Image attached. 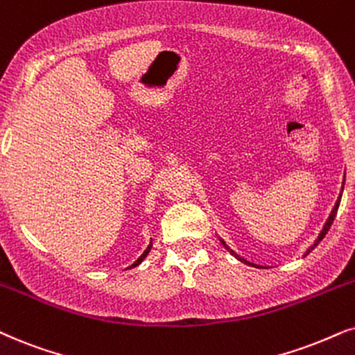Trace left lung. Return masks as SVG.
<instances>
[{"instance_id":"8db88e82","label":"left lung","mask_w":355,"mask_h":355,"mask_svg":"<svg viewBox=\"0 0 355 355\" xmlns=\"http://www.w3.org/2000/svg\"><path fill=\"white\" fill-rule=\"evenodd\" d=\"M343 189H344V182H343ZM340 196H343V191H340V194H339V197H338V200H336V204H334V207H333V210H331V214H329L328 220H326V223L323 225V230H321V232H320L318 238H316L315 241H313V245H311V246H308V250H306V252H305V256H306V254H310V252H311L313 250H315L316 246H318V243L321 241V239H323V238L326 236V233H328L329 227H331V225H333V222H334V217H336V214H338V209H339V204H340ZM220 241H222V245L225 246V250L230 251V254L236 257V259H238L239 262H245V264H248V266H252V268H261V266H257V264H252V262L246 261L245 257H241V256H239V254H236V252H234V251L232 250V248H230V246L227 245V243L223 241L222 238H220Z\"/></svg>"}]
</instances>
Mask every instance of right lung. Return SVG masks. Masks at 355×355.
<instances>
[{
	"mask_svg": "<svg viewBox=\"0 0 355 355\" xmlns=\"http://www.w3.org/2000/svg\"><path fill=\"white\" fill-rule=\"evenodd\" d=\"M151 246H153V241H150V245H148V248H146V250L144 251V254H141L140 257H138V259H137L135 262H133V264L130 266V269H132V268H137V266H138V264H141V261H144V259H145V257H146V256H148V252L151 251Z\"/></svg>",
	"mask_w": 355,
	"mask_h": 355,
	"instance_id": "add662e5",
	"label": "right lung"
}]
</instances>
